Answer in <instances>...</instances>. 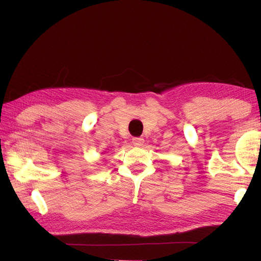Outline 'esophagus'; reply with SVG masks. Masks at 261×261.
<instances>
[{
    "label": "esophagus",
    "instance_id": "obj_1",
    "mask_svg": "<svg viewBox=\"0 0 261 261\" xmlns=\"http://www.w3.org/2000/svg\"><path fill=\"white\" fill-rule=\"evenodd\" d=\"M132 144H134L137 147H140V146H143L144 139L143 138H134L132 139Z\"/></svg>",
    "mask_w": 261,
    "mask_h": 261
}]
</instances>
